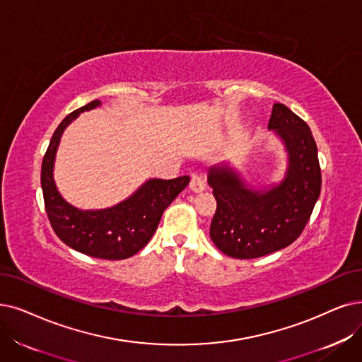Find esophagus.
<instances>
[{"label":"esophagus","mask_w":362,"mask_h":362,"mask_svg":"<svg viewBox=\"0 0 362 362\" xmlns=\"http://www.w3.org/2000/svg\"><path fill=\"white\" fill-rule=\"evenodd\" d=\"M205 189H206V182H205L204 177L196 175V173H194V175L190 180V190L194 192V193H200V192H204Z\"/></svg>","instance_id":"esophagus-1"}]
</instances>
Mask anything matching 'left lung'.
Here are the masks:
<instances>
[{"label": "left lung", "instance_id": "1", "mask_svg": "<svg viewBox=\"0 0 362 362\" xmlns=\"http://www.w3.org/2000/svg\"><path fill=\"white\" fill-rule=\"evenodd\" d=\"M269 131L286 153L278 184L255 189L230 163L208 170L216 200L209 235L228 257L258 258L286 248L301 235L321 194V168L309 126L284 104H274Z\"/></svg>", "mask_w": 362, "mask_h": 362}]
</instances>
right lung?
Returning <instances> with one entry per match:
<instances>
[{"label": "right lung", "instance_id": "obj_1", "mask_svg": "<svg viewBox=\"0 0 362 362\" xmlns=\"http://www.w3.org/2000/svg\"><path fill=\"white\" fill-rule=\"evenodd\" d=\"M100 105L95 99L68 114L54 131L41 165V189L50 224L64 243L81 254L103 259H124L141 251L153 238L163 211L187 185L190 177L151 178L120 204L105 209H78L61 196L53 169L62 134L84 111Z\"/></svg>", "mask_w": 362, "mask_h": 362}]
</instances>
